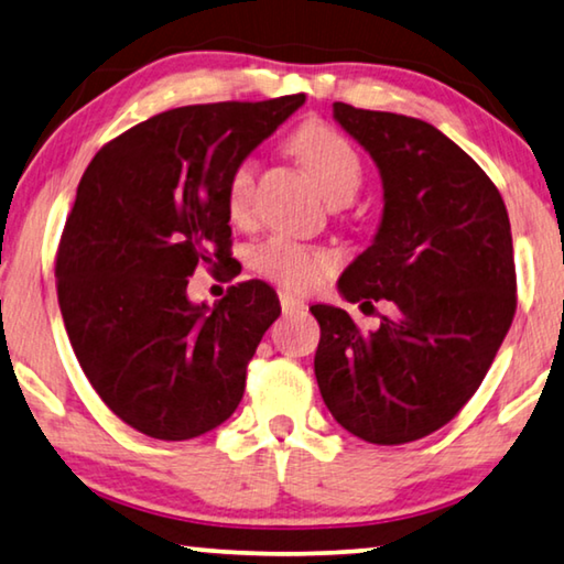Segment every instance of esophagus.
<instances>
[{
    "label": "esophagus",
    "instance_id": "1",
    "mask_svg": "<svg viewBox=\"0 0 564 564\" xmlns=\"http://www.w3.org/2000/svg\"><path fill=\"white\" fill-rule=\"evenodd\" d=\"M279 301H281V311H283V316H291V314H299V311H303L306 308V303H303L301 299H296V296H291V293H279Z\"/></svg>",
    "mask_w": 564,
    "mask_h": 564
}]
</instances>
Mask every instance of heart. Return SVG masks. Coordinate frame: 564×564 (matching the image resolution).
Returning <instances> with one entry per match:
<instances>
[{"instance_id":"heart-1","label":"heart","mask_w":564,"mask_h":564,"mask_svg":"<svg viewBox=\"0 0 564 564\" xmlns=\"http://www.w3.org/2000/svg\"><path fill=\"white\" fill-rule=\"evenodd\" d=\"M293 153L308 167L318 191L330 200H351L364 183V165L351 142L328 124L311 122L293 135ZM256 165L253 160H238L226 177V210L230 220L243 223L253 205ZM334 256L321 248L296 243V240L273 236L250 250V265L268 281L289 291H311L324 281L334 268Z\"/></svg>"}]
</instances>
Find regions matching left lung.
I'll return each mask as SVG.
<instances>
[{"label": "left lung", "mask_w": 564, "mask_h": 564, "mask_svg": "<svg viewBox=\"0 0 564 564\" xmlns=\"http://www.w3.org/2000/svg\"><path fill=\"white\" fill-rule=\"evenodd\" d=\"M334 120L371 155L383 213L371 246L346 268V301H389L364 330L316 303L314 371L346 432L406 444L459 414L487 377L517 308L512 230L485 170L424 120L334 102Z\"/></svg>", "instance_id": "1"}]
</instances>
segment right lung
<instances>
[{
	"label": "right lung",
	"mask_w": 564,
	"mask_h": 564,
	"mask_svg": "<svg viewBox=\"0 0 564 564\" xmlns=\"http://www.w3.org/2000/svg\"><path fill=\"white\" fill-rule=\"evenodd\" d=\"M306 102L187 105L115 138L77 185L57 250V299L85 377L112 414L163 442L220 426L281 303L271 285L187 299V275L230 256L226 177Z\"/></svg>",
	"instance_id": "obj_1"
}]
</instances>
